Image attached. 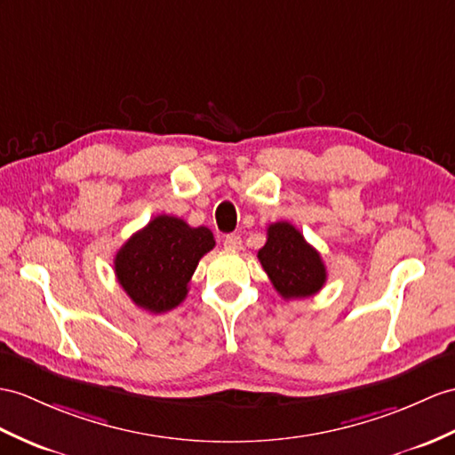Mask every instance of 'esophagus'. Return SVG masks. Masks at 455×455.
Returning <instances> with one entry per match:
<instances>
[{"instance_id":"1","label":"esophagus","mask_w":455,"mask_h":455,"mask_svg":"<svg viewBox=\"0 0 455 455\" xmlns=\"http://www.w3.org/2000/svg\"><path fill=\"white\" fill-rule=\"evenodd\" d=\"M224 247H226L228 251H241L243 241H241L239 235H228V237L224 239Z\"/></svg>"}]
</instances>
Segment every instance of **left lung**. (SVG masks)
<instances>
[{
	"instance_id": "obj_1",
	"label": "left lung",
	"mask_w": 455,
	"mask_h": 455,
	"mask_svg": "<svg viewBox=\"0 0 455 455\" xmlns=\"http://www.w3.org/2000/svg\"><path fill=\"white\" fill-rule=\"evenodd\" d=\"M259 260L283 299L311 297L326 283V266L320 252L290 221H275L268 228Z\"/></svg>"
}]
</instances>
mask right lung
Returning <instances> with one entry per match:
<instances>
[{
    "label": "right lung",
    "instance_id": "right-lung-1",
    "mask_svg": "<svg viewBox=\"0 0 455 455\" xmlns=\"http://www.w3.org/2000/svg\"><path fill=\"white\" fill-rule=\"evenodd\" d=\"M214 245L208 228H191L175 216H156L117 251V282L144 311H172L187 297L198 260Z\"/></svg>",
    "mask_w": 455,
    "mask_h": 455
}]
</instances>
